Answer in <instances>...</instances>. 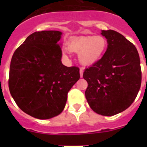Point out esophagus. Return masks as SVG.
Segmentation results:
<instances>
[{"mask_svg": "<svg viewBox=\"0 0 147 147\" xmlns=\"http://www.w3.org/2000/svg\"><path fill=\"white\" fill-rule=\"evenodd\" d=\"M83 72H84V68L81 67V68H80V76H81V77H82Z\"/></svg>", "mask_w": 147, "mask_h": 147, "instance_id": "esophagus-1", "label": "esophagus"}]
</instances>
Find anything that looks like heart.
Wrapping results in <instances>:
<instances>
[{"label":"heart","mask_w":147,"mask_h":147,"mask_svg":"<svg viewBox=\"0 0 147 147\" xmlns=\"http://www.w3.org/2000/svg\"><path fill=\"white\" fill-rule=\"evenodd\" d=\"M107 47V39L102 35L75 37L67 42L68 51L78 53V59L84 65H90L99 60Z\"/></svg>","instance_id":"b5f03b06"}]
</instances>
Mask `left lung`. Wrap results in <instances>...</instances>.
Here are the masks:
<instances>
[{"mask_svg": "<svg viewBox=\"0 0 147 147\" xmlns=\"http://www.w3.org/2000/svg\"><path fill=\"white\" fill-rule=\"evenodd\" d=\"M107 40L106 52L86 68L85 97L96 113L106 116L123 112L134 102L141 84L139 54L132 42L113 30L102 31Z\"/></svg>", "mask_w": 147, "mask_h": 147, "instance_id": "obj_1", "label": "left lung"}]
</instances>
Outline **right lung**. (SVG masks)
<instances>
[{
    "label": "right lung",
    "instance_id": "add662e5",
    "mask_svg": "<svg viewBox=\"0 0 147 147\" xmlns=\"http://www.w3.org/2000/svg\"><path fill=\"white\" fill-rule=\"evenodd\" d=\"M62 32L42 31L30 34L11 60L9 88L17 105L38 119L62 112L67 93L80 80V68L62 63Z\"/></svg>",
    "mask_w": 147,
    "mask_h": 147
}]
</instances>
